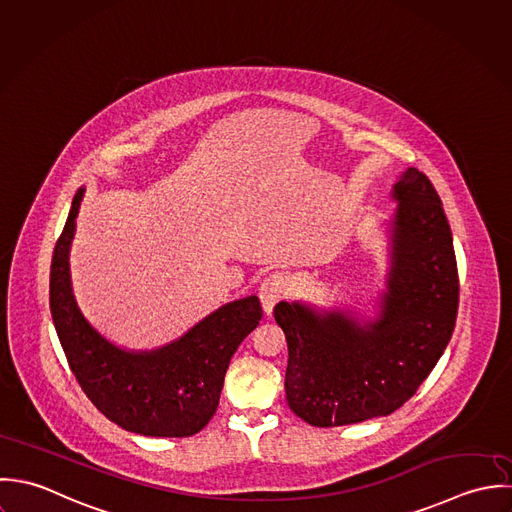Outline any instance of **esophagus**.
Masks as SVG:
<instances>
[{
  "label": "esophagus",
  "instance_id": "esophagus-1",
  "mask_svg": "<svg viewBox=\"0 0 512 512\" xmlns=\"http://www.w3.org/2000/svg\"><path fill=\"white\" fill-rule=\"evenodd\" d=\"M287 293H289V281H287L285 275L275 273V275L267 277V279L261 283V287H259V301H261L263 312H265L267 316H271L275 305H277L279 301H283V299L287 297Z\"/></svg>",
  "mask_w": 512,
  "mask_h": 512
}]
</instances>
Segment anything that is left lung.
<instances>
[{
  "instance_id": "1",
  "label": "left lung",
  "mask_w": 512,
  "mask_h": 512,
  "mask_svg": "<svg viewBox=\"0 0 512 512\" xmlns=\"http://www.w3.org/2000/svg\"><path fill=\"white\" fill-rule=\"evenodd\" d=\"M386 287L374 316L354 308L281 301L275 320L289 346V408L314 427H336L402 408L447 348L459 305L451 229L417 168L392 186Z\"/></svg>"
}]
</instances>
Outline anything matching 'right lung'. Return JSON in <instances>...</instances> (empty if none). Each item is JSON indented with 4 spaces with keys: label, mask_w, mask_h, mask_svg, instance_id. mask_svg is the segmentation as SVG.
Listing matches in <instances>:
<instances>
[{
    "label": "right lung",
    "mask_w": 512,
    "mask_h": 512,
    "mask_svg": "<svg viewBox=\"0 0 512 512\" xmlns=\"http://www.w3.org/2000/svg\"><path fill=\"white\" fill-rule=\"evenodd\" d=\"M85 188L55 245L49 301L73 374L99 411L146 437H190L213 417L231 356L263 316L255 295L215 308L180 338L152 350L110 342L83 314L73 293L71 243Z\"/></svg>",
    "instance_id": "add662e5"
}]
</instances>
